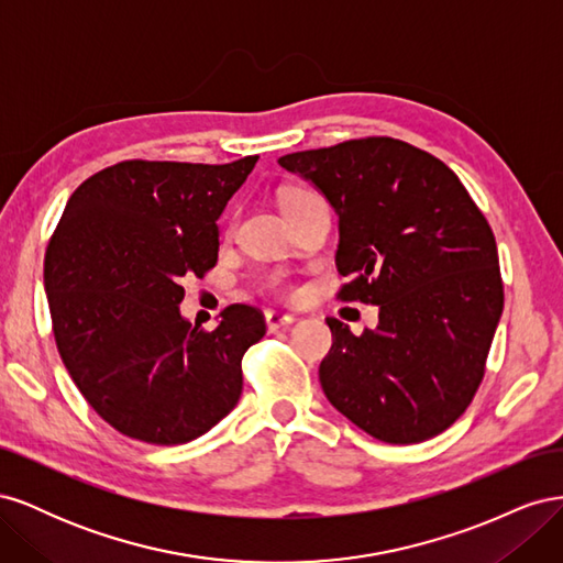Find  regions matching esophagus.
Returning a JSON list of instances; mask_svg holds the SVG:
<instances>
[{"label": "esophagus", "instance_id": "34e87169", "mask_svg": "<svg viewBox=\"0 0 563 563\" xmlns=\"http://www.w3.org/2000/svg\"><path fill=\"white\" fill-rule=\"evenodd\" d=\"M296 321V317L291 314H284V312H275V310H267L265 312V323H267V331H282V329H288L291 323Z\"/></svg>", "mask_w": 563, "mask_h": 563}]
</instances>
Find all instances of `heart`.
I'll return each mask as SVG.
<instances>
[{"mask_svg":"<svg viewBox=\"0 0 563 563\" xmlns=\"http://www.w3.org/2000/svg\"><path fill=\"white\" fill-rule=\"evenodd\" d=\"M308 195H312V192H308V190H286L284 195H282V203H284V209L286 207H291L294 201H298V199H302V197H308ZM263 288L265 291H269L272 296H277V298H296L298 296V286L294 284V279L286 275V272H269V275L263 279Z\"/></svg>","mask_w":563,"mask_h":563,"instance_id":"heart-1","label":"heart"}]
</instances>
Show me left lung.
<instances>
[{
    "label": "left lung",
    "instance_id": "obj_1",
    "mask_svg": "<svg viewBox=\"0 0 563 563\" xmlns=\"http://www.w3.org/2000/svg\"><path fill=\"white\" fill-rule=\"evenodd\" d=\"M340 218L335 298L380 305L354 335L329 317L323 395L387 444L437 437L467 411L486 373L505 291L496 236L465 185L430 152L389 135L279 159Z\"/></svg>",
    "mask_w": 563,
    "mask_h": 563
}]
</instances>
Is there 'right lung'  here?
Segmentation results:
<instances>
[{"label": "right lung", "instance_id": "add662e5", "mask_svg": "<svg viewBox=\"0 0 563 563\" xmlns=\"http://www.w3.org/2000/svg\"><path fill=\"white\" fill-rule=\"evenodd\" d=\"M255 162L126 159L67 199L44 255L51 327L81 397L124 437L185 444L242 397V356L265 335L263 312L228 305L207 331L178 305L183 282L216 267V220Z\"/></svg>", "mask_w": 563, "mask_h": 563}]
</instances>
